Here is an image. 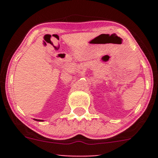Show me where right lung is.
<instances>
[{"label": "right lung", "mask_w": 158, "mask_h": 158, "mask_svg": "<svg viewBox=\"0 0 158 158\" xmlns=\"http://www.w3.org/2000/svg\"><path fill=\"white\" fill-rule=\"evenodd\" d=\"M36 121H38V122H44L43 120H40V119H36Z\"/></svg>", "instance_id": "add662e5"}]
</instances>
